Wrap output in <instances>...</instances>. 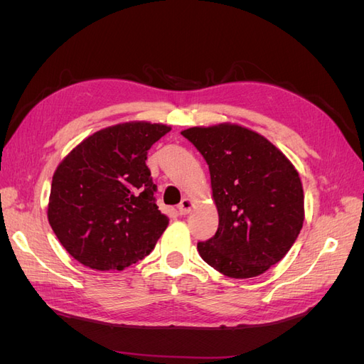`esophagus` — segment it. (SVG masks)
Listing matches in <instances>:
<instances>
[{
    "label": "esophagus",
    "instance_id": "obj_1",
    "mask_svg": "<svg viewBox=\"0 0 364 364\" xmlns=\"http://www.w3.org/2000/svg\"><path fill=\"white\" fill-rule=\"evenodd\" d=\"M191 208H193V202H191L190 199H183V200L179 203V206H178L179 214H181V215H186V214H188V213L191 211Z\"/></svg>",
    "mask_w": 364,
    "mask_h": 364
}]
</instances>
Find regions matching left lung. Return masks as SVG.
I'll return each mask as SVG.
<instances>
[{
  "label": "left lung",
  "mask_w": 364,
  "mask_h": 364,
  "mask_svg": "<svg viewBox=\"0 0 364 364\" xmlns=\"http://www.w3.org/2000/svg\"><path fill=\"white\" fill-rule=\"evenodd\" d=\"M182 135L208 164L218 211L217 232L197 250L229 278L258 277L287 255L301 232L299 174L270 141L246 127H191Z\"/></svg>",
  "instance_id": "1"
}]
</instances>
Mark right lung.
<instances>
[{
	"instance_id": "1",
	"label": "right lung",
	"mask_w": 364,
	"mask_h": 364,
	"mask_svg": "<svg viewBox=\"0 0 364 364\" xmlns=\"http://www.w3.org/2000/svg\"><path fill=\"white\" fill-rule=\"evenodd\" d=\"M170 127L124 123L95 132L53 176L48 222L70 255L124 270L155 249L168 218L158 209L147 151Z\"/></svg>"
}]
</instances>
